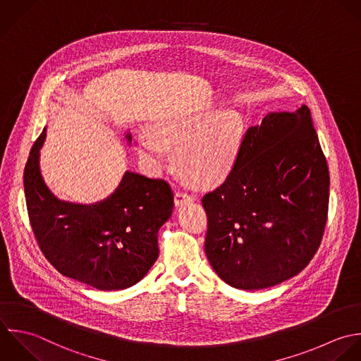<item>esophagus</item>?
Masks as SVG:
<instances>
[{"mask_svg":"<svg viewBox=\"0 0 361 361\" xmlns=\"http://www.w3.org/2000/svg\"><path fill=\"white\" fill-rule=\"evenodd\" d=\"M194 201V195H191V194H188L187 191H183V190H180V191H177L176 192V195H174V202H176V205H184V204H187V202H192Z\"/></svg>","mask_w":361,"mask_h":361,"instance_id":"1","label":"esophagus"}]
</instances>
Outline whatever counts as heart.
Wrapping results in <instances>:
<instances>
[{
    "label": "heart",
    "instance_id": "heart-1",
    "mask_svg": "<svg viewBox=\"0 0 361 361\" xmlns=\"http://www.w3.org/2000/svg\"><path fill=\"white\" fill-rule=\"evenodd\" d=\"M246 122L236 109L204 108L169 112L152 125V133L137 137V149L152 170L169 161V146H174V164L192 183L212 185L228 177L242 154Z\"/></svg>",
    "mask_w": 361,
    "mask_h": 361
}]
</instances>
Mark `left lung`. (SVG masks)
Listing matches in <instances>:
<instances>
[{
    "label": "left lung",
    "instance_id": "8db88e82",
    "mask_svg": "<svg viewBox=\"0 0 361 361\" xmlns=\"http://www.w3.org/2000/svg\"><path fill=\"white\" fill-rule=\"evenodd\" d=\"M329 181L308 106L250 126L232 173L202 197L215 273L231 287L262 290L302 271L325 232Z\"/></svg>",
    "mask_w": 361,
    "mask_h": 361
}]
</instances>
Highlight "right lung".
Instances as JSON below:
<instances>
[{
    "label": "right lung",
    "instance_id": "1",
    "mask_svg": "<svg viewBox=\"0 0 361 361\" xmlns=\"http://www.w3.org/2000/svg\"><path fill=\"white\" fill-rule=\"evenodd\" d=\"M46 130L33 143L23 187L37 245L63 276L97 290H125L139 283L159 257L157 232L171 216L174 195L167 181L126 171L106 200L80 205L57 200L39 169ZM130 142V135H126Z\"/></svg>",
    "mask_w": 361,
    "mask_h": 361
}]
</instances>
